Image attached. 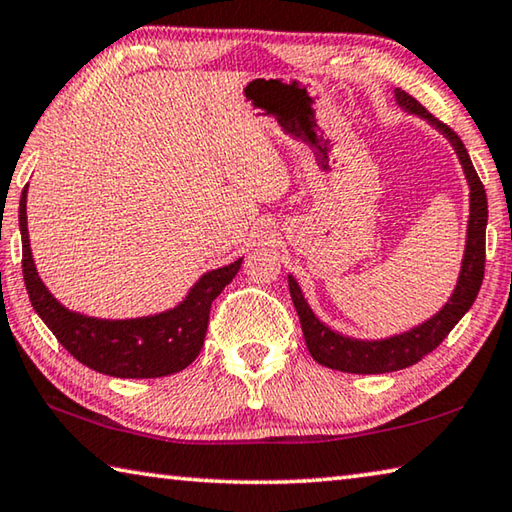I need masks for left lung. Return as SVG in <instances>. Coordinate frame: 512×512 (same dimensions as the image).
Returning a JSON list of instances; mask_svg holds the SVG:
<instances>
[{"instance_id": "left-lung-1", "label": "left lung", "mask_w": 512, "mask_h": 512, "mask_svg": "<svg viewBox=\"0 0 512 512\" xmlns=\"http://www.w3.org/2000/svg\"><path fill=\"white\" fill-rule=\"evenodd\" d=\"M395 101L400 103V108L411 112V115H418L424 121H429V124L433 128H438V131L447 137L449 144L454 146L458 160L463 164L467 185H470V221H467V239L461 273H458V282L452 298L445 302V307L440 309L438 314L424 320L422 325L409 329V332L388 336V339H350V336H343L339 332H334V329H329L325 323H320L314 311L307 305L296 277L289 275L291 300L300 316L302 334H305L309 354L320 363V366L341 372H354V375H381V372L402 370L413 366V363H418L422 357H427L429 352L436 350L438 345L447 339V334L452 332L454 325L467 314V309L474 305L483 282L488 198H485L483 183L479 176H476L474 164L470 160V155H467L465 144L452 128L433 117L422 103L411 97V94L397 88Z\"/></svg>"}]
</instances>
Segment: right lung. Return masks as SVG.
<instances>
[{"label":"right lung","instance_id":"obj_1","mask_svg":"<svg viewBox=\"0 0 512 512\" xmlns=\"http://www.w3.org/2000/svg\"><path fill=\"white\" fill-rule=\"evenodd\" d=\"M27 189L20 198L24 284L33 309L60 345L83 366L110 377L151 379L185 370L203 348L214 298L237 275L241 259L205 273L180 305L162 314L126 320L76 314L51 296L36 271L27 228Z\"/></svg>","mask_w":512,"mask_h":512}]
</instances>
